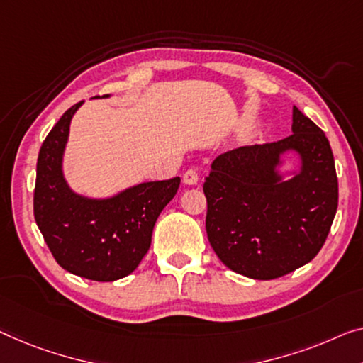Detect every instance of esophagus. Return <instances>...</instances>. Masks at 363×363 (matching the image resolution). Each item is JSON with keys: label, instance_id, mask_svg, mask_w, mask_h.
Masks as SVG:
<instances>
[{"label": "esophagus", "instance_id": "1", "mask_svg": "<svg viewBox=\"0 0 363 363\" xmlns=\"http://www.w3.org/2000/svg\"><path fill=\"white\" fill-rule=\"evenodd\" d=\"M199 179H200V176H199V171L196 169V167L187 169L182 176V181H184V184H187V186H196Z\"/></svg>", "mask_w": 363, "mask_h": 363}]
</instances>
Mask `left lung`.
<instances>
[{
  "label": "left lung",
  "instance_id": "1",
  "mask_svg": "<svg viewBox=\"0 0 363 363\" xmlns=\"http://www.w3.org/2000/svg\"><path fill=\"white\" fill-rule=\"evenodd\" d=\"M291 130L277 142L218 156L205 177L210 245L226 267L256 280L279 279L310 262L337 210V174L326 135L298 107ZM285 149L302 155V172L279 183L273 166Z\"/></svg>",
  "mask_w": 363,
  "mask_h": 363
}]
</instances>
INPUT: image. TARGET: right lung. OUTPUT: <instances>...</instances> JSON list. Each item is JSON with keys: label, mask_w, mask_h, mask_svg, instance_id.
I'll use <instances>...</instances> for the list:
<instances>
[{"label": "right lung", "mask_w": 363, "mask_h": 363, "mask_svg": "<svg viewBox=\"0 0 363 363\" xmlns=\"http://www.w3.org/2000/svg\"><path fill=\"white\" fill-rule=\"evenodd\" d=\"M83 101L69 107L43 140L34 189V216L52 256L79 277L112 282L132 274L151 245L156 220L179 189L181 177L145 182L117 197L89 200L65 184L62 155L69 121Z\"/></svg>", "instance_id": "right-lung-1"}]
</instances>
